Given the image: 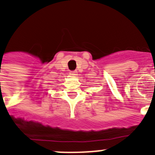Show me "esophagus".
I'll return each instance as SVG.
<instances>
[{"instance_id":"esophagus-1","label":"esophagus","mask_w":155,"mask_h":155,"mask_svg":"<svg viewBox=\"0 0 155 155\" xmlns=\"http://www.w3.org/2000/svg\"><path fill=\"white\" fill-rule=\"evenodd\" d=\"M70 74H71V76H77V75H78V71H71V72H70Z\"/></svg>"}]
</instances>
